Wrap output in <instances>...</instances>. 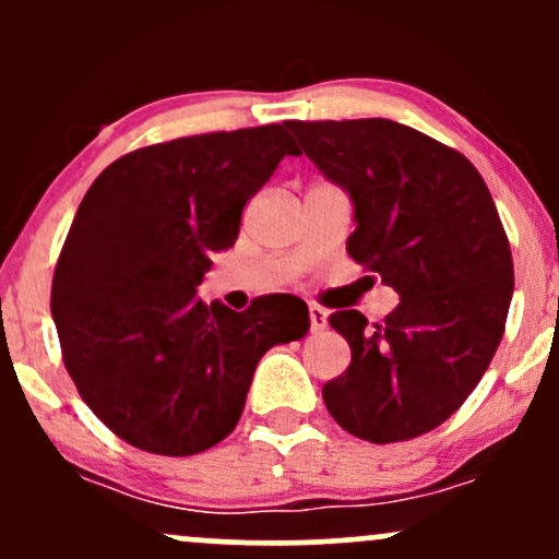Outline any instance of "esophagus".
<instances>
[{
    "mask_svg": "<svg viewBox=\"0 0 559 559\" xmlns=\"http://www.w3.org/2000/svg\"><path fill=\"white\" fill-rule=\"evenodd\" d=\"M325 325H329V312H325L323 307L310 305V329L316 331V333H320V331L325 329Z\"/></svg>",
    "mask_w": 559,
    "mask_h": 559,
    "instance_id": "34e87169",
    "label": "esophagus"
}]
</instances>
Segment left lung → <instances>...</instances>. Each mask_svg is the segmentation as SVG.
Instances as JSON below:
<instances>
[{
  "instance_id": "left-lung-1",
  "label": "left lung",
  "mask_w": 559,
  "mask_h": 559,
  "mask_svg": "<svg viewBox=\"0 0 559 559\" xmlns=\"http://www.w3.org/2000/svg\"><path fill=\"white\" fill-rule=\"evenodd\" d=\"M355 207L346 252L400 294L383 323L338 310L352 362L323 386L333 420L373 444L441 426L478 386L512 299L510 241L471 159L386 118L292 120Z\"/></svg>"
}]
</instances>
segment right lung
Listing matches in <instances>:
<instances>
[{
    "instance_id": "right-lung-1",
    "label": "right lung",
    "mask_w": 559,
    "mask_h": 559,
    "mask_svg": "<svg viewBox=\"0 0 559 559\" xmlns=\"http://www.w3.org/2000/svg\"><path fill=\"white\" fill-rule=\"evenodd\" d=\"M286 155L284 126L202 133L115 159L83 197L52 281L62 360L83 402L128 444L186 457L241 418L260 357L310 331L292 294L243 312L197 297L210 254Z\"/></svg>"
}]
</instances>
